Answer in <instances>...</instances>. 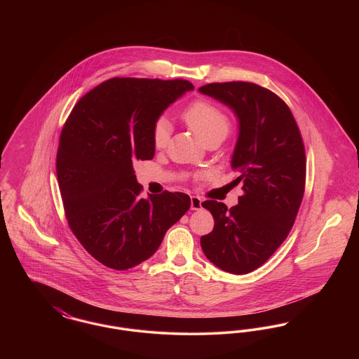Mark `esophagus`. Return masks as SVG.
<instances>
[{"label":"esophagus","instance_id":"1","mask_svg":"<svg viewBox=\"0 0 359 359\" xmlns=\"http://www.w3.org/2000/svg\"><path fill=\"white\" fill-rule=\"evenodd\" d=\"M202 208V199L199 196H191V210H201Z\"/></svg>","mask_w":359,"mask_h":359}]
</instances>
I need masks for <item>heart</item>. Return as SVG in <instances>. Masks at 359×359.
I'll use <instances>...</instances> for the list:
<instances>
[{
    "instance_id": "1",
    "label": "heart",
    "mask_w": 359,
    "mask_h": 359,
    "mask_svg": "<svg viewBox=\"0 0 359 359\" xmlns=\"http://www.w3.org/2000/svg\"><path fill=\"white\" fill-rule=\"evenodd\" d=\"M182 118L203 141H207L212 137H226L230 129V121L227 116L214 103L205 100H198L195 102L189 103L183 110ZM170 121L164 117H160L158 120L154 121L152 126V142L154 148H165L170 141Z\"/></svg>"
}]
</instances>
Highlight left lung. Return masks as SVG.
I'll return each mask as SVG.
<instances>
[{
    "instance_id": "1",
    "label": "left lung",
    "mask_w": 359,
    "mask_h": 359,
    "mask_svg": "<svg viewBox=\"0 0 359 359\" xmlns=\"http://www.w3.org/2000/svg\"><path fill=\"white\" fill-rule=\"evenodd\" d=\"M199 91L229 106L238 118L231 168L243 195L227 210L217 201L202 205L214 229L201 238L205 257L219 269L246 274L259 268L290 234L306 186L304 144L287 103L250 82L202 86Z\"/></svg>"
}]
</instances>
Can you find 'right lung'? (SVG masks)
<instances>
[{"mask_svg": "<svg viewBox=\"0 0 359 359\" xmlns=\"http://www.w3.org/2000/svg\"><path fill=\"white\" fill-rule=\"evenodd\" d=\"M194 90L183 79H107L74 106L59 140L56 175L74 236L104 266L126 271L154 256L189 208L183 192L140 198L133 165L152 160V126Z\"/></svg>", "mask_w": 359, "mask_h": 359, "instance_id": "add662e5", "label": "right lung"}]
</instances>
